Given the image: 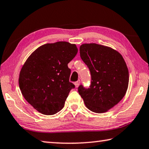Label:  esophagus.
<instances>
[{
    "instance_id": "1",
    "label": "esophagus",
    "mask_w": 149,
    "mask_h": 149,
    "mask_svg": "<svg viewBox=\"0 0 149 149\" xmlns=\"http://www.w3.org/2000/svg\"><path fill=\"white\" fill-rule=\"evenodd\" d=\"M80 84V80H77V82H74V85H75V86H76V88L79 87Z\"/></svg>"
}]
</instances>
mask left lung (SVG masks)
Returning <instances> with one entry per match:
<instances>
[{
	"mask_svg": "<svg viewBox=\"0 0 149 149\" xmlns=\"http://www.w3.org/2000/svg\"><path fill=\"white\" fill-rule=\"evenodd\" d=\"M80 57L89 68L91 85H80L79 93L91 111L103 113L117 105L128 87L129 72L122 55L110 47L95 43L80 46Z\"/></svg>",
	"mask_w": 149,
	"mask_h": 149,
	"instance_id": "left-lung-1",
	"label": "left lung"
}]
</instances>
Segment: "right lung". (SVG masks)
Wrapping results in <instances>:
<instances>
[{"mask_svg":"<svg viewBox=\"0 0 149 149\" xmlns=\"http://www.w3.org/2000/svg\"><path fill=\"white\" fill-rule=\"evenodd\" d=\"M78 48L67 42L46 44L34 51L21 69L19 86L26 101L36 111L52 115L63 108L74 85L69 82L68 63Z\"/></svg>","mask_w":149,"mask_h":149,"instance_id":"obj_1","label":"right lung"}]
</instances>
